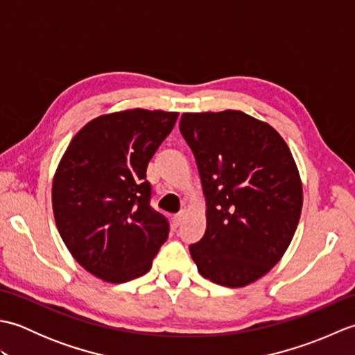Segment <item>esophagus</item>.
<instances>
[{
  "instance_id": "obj_1",
  "label": "esophagus",
  "mask_w": 355,
  "mask_h": 355,
  "mask_svg": "<svg viewBox=\"0 0 355 355\" xmlns=\"http://www.w3.org/2000/svg\"><path fill=\"white\" fill-rule=\"evenodd\" d=\"M186 214H187L186 210H184V209H182V210H180V212H178L175 216H173V225H175V227H178V225L184 221Z\"/></svg>"
}]
</instances>
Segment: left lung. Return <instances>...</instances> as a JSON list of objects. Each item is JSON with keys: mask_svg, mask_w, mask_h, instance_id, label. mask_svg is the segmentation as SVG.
<instances>
[{"mask_svg": "<svg viewBox=\"0 0 355 355\" xmlns=\"http://www.w3.org/2000/svg\"><path fill=\"white\" fill-rule=\"evenodd\" d=\"M206 197V232L189 247L198 273L239 288L273 268L304 205L302 180L282 135L243 111L184 112L180 120Z\"/></svg>", "mask_w": 355, "mask_h": 355, "instance_id": "left-lung-1", "label": "left lung"}]
</instances>
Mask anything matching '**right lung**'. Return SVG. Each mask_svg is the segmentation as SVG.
Here are the masks:
<instances>
[{"label": "right lung", "instance_id": "obj_1", "mask_svg": "<svg viewBox=\"0 0 355 355\" xmlns=\"http://www.w3.org/2000/svg\"><path fill=\"white\" fill-rule=\"evenodd\" d=\"M178 112L132 108L96 117L71 139L51 186L56 227L74 259L103 282L143 276L169 224L149 206L148 163Z\"/></svg>", "mask_w": 355, "mask_h": 355}]
</instances>
